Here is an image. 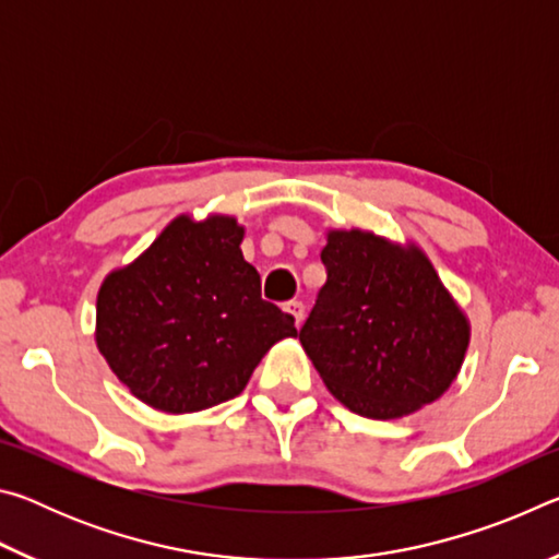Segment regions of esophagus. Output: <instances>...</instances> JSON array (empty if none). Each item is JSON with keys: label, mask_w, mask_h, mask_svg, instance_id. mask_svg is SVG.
I'll return each instance as SVG.
<instances>
[{"label": "esophagus", "mask_w": 559, "mask_h": 559, "mask_svg": "<svg viewBox=\"0 0 559 559\" xmlns=\"http://www.w3.org/2000/svg\"><path fill=\"white\" fill-rule=\"evenodd\" d=\"M283 310H286V313L293 318V323H296V325L302 323V316H306V306H302L300 300L286 302V306H283Z\"/></svg>", "instance_id": "1"}]
</instances>
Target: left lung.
Segmentation results:
<instances>
[{"mask_svg": "<svg viewBox=\"0 0 559 559\" xmlns=\"http://www.w3.org/2000/svg\"><path fill=\"white\" fill-rule=\"evenodd\" d=\"M325 286L300 328L316 370L347 409L394 419L449 390L468 323L419 249L330 231Z\"/></svg>", "mask_w": 559, "mask_h": 559, "instance_id": "obj_1", "label": "left lung"}]
</instances>
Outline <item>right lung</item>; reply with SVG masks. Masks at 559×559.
<instances>
[{
	"instance_id": "right-lung-1",
	"label": "right lung",
	"mask_w": 559,
	"mask_h": 559,
	"mask_svg": "<svg viewBox=\"0 0 559 559\" xmlns=\"http://www.w3.org/2000/svg\"><path fill=\"white\" fill-rule=\"evenodd\" d=\"M229 216H179L135 263L103 281L98 349L128 390L159 412L229 402L293 318L261 298Z\"/></svg>"
}]
</instances>
